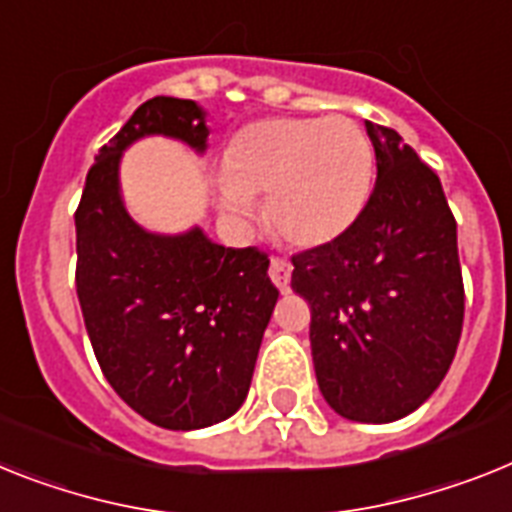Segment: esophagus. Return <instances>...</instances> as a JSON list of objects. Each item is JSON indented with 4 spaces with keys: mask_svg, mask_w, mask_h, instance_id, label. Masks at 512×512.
Wrapping results in <instances>:
<instances>
[{
    "mask_svg": "<svg viewBox=\"0 0 512 512\" xmlns=\"http://www.w3.org/2000/svg\"><path fill=\"white\" fill-rule=\"evenodd\" d=\"M270 281L276 283L278 291H289V281H291V263L281 260V257H273L270 260Z\"/></svg>",
    "mask_w": 512,
    "mask_h": 512,
    "instance_id": "obj_1",
    "label": "esophagus"
}]
</instances>
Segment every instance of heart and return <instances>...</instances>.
I'll list each match as a JSON object with an SVG mask.
<instances>
[{
  "label": "heart",
  "instance_id": "1",
  "mask_svg": "<svg viewBox=\"0 0 512 512\" xmlns=\"http://www.w3.org/2000/svg\"><path fill=\"white\" fill-rule=\"evenodd\" d=\"M372 174V145L351 119H260L231 140L218 205L231 223L252 226L255 203H265L278 239L317 249L362 216Z\"/></svg>",
  "mask_w": 512,
  "mask_h": 512
}]
</instances>
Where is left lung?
<instances>
[{
	"label": "left lung",
	"instance_id": "obj_1",
	"mask_svg": "<svg viewBox=\"0 0 512 512\" xmlns=\"http://www.w3.org/2000/svg\"><path fill=\"white\" fill-rule=\"evenodd\" d=\"M377 182L341 239L291 257L312 307V362L343 419L409 416L448 375L463 328L458 231L442 184L395 130L367 122Z\"/></svg>",
	"mask_w": 512,
	"mask_h": 512
}]
</instances>
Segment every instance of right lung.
<instances>
[{
	"mask_svg": "<svg viewBox=\"0 0 512 512\" xmlns=\"http://www.w3.org/2000/svg\"><path fill=\"white\" fill-rule=\"evenodd\" d=\"M208 150L205 109L145 101L98 150L75 213L77 299L101 372L130 409L163 429H203L249 393L278 289L268 255L223 247L200 226L158 234L124 205L119 163L143 137Z\"/></svg>",
	"mask_w": 512,
	"mask_h": 512,
	"instance_id": "right-lung-1",
	"label": "right lung"
}]
</instances>
